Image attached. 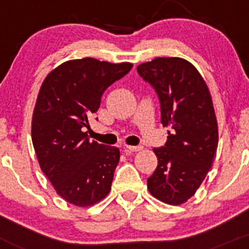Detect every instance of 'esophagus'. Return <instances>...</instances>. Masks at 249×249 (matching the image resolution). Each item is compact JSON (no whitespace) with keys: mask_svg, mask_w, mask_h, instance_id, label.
Listing matches in <instances>:
<instances>
[{"mask_svg":"<svg viewBox=\"0 0 249 249\" xmlns=\"http://www.w3.org/2000/svg\"><path fill=\"white\" fill-rule=\"evenodd\" d=\"M141 149H142V147L141 146H126L124 151L126 152H137V151H141Z\"/></svg>","mask_w":249,"mask_h":249,"instance_id":"1","label":"esophagus"}]
</instances>
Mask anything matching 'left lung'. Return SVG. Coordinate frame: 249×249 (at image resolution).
<instances>
[{"mask_svg":"<svg viewBox=\"0 0 249 249\" xmlns=\"http://www.w3.org/2000/svg\"><path fill=\"white\" fill-rule=\"evenodd\" d=\"M160 102L167 142L155 148L158 164L147 179L149 193L172 206L186 203L206 178L218 146V123L206 81L187 59L157 57L137 67Z\"/></svg>","mask_w":249,"mask_h":249,"instance_id":"1","label":"left lung"}]
</instances>
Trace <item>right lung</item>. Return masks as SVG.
Returning <instances> with one entry per match:
<instances>
[{"label": "right lung", "instance_id": "right-lung-1", "mask_svg": "<svg viewBox=\"0 0 249 249\" xmlns=\"http://www.w3.org/2000/svg\"><path fill=\"white\" fill-rule=\"evenodd\" d=\"M132 66L89 57L70 59L41 85L32 114V143L57 195L73 206H93L111 191L120 149L89 141L86 128L103 92Z\"/></svg>", "mask_w": 249, "mask_h": 249}]
</instances>
